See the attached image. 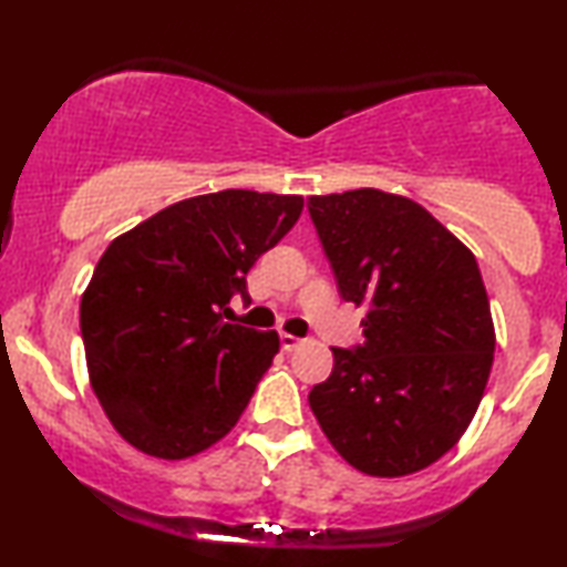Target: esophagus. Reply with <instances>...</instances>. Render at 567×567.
I'll return each instance as SVG.
<instances>
[{
  "label": "esophagus",
  "mask_w": 567,
  "mask_h": 567,
  "mask_svg": "<svg viewBox=\"0 0 567 567\" xmlns=\"http://www.w3.org/2000/svg\"><path fill=\"white\" fill-rule=\"evenodd\" d=\"M299 346H301V338L291 336V332H281V348H284V351H297Z\"/></svg>",
  "instance_id": "obj_1"
}]
</instances>
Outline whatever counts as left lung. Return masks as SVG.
Segmentation results:
<instances>
[{
  "label": "left lung",
  "instance_id": "left-lung-1",
  "mask_svg": "<svg viewBox=\"0 0 567 567\" xmlns=\"http://www.w3.org/2000/svg\"><path fill=\"white\" fill-rule=\"evenodd\" d=\"M338 291L367 305L363 343L332 348L309 408L336 452L371 477L441 460L477 413L495 330L477 260L421 204L377 188L307 200Z\"/></svg>",
  "mask_w": 567,
  "mask_h": 567
}]
</instances>
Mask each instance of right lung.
<instances>
[{"label": "right lung", "instance_id": "add662e5", "mask_svg": "<svg viewBox=\"0 0 567 567\" xmlns=\"http://www.w3.org/2000/svg\"><path fill=\"white\" fill-rule=\"evenodd\" d=\"M305 198L219 190L115 237L82 297L90 384L113 429L185 460L235 429L278 353V332L224 322L247 270L297 224Z\"/></svg>", "mask_w": 567, "mask_h": 567}]
</instances>
